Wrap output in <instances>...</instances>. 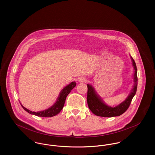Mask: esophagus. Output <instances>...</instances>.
Listing matches in <instances>:
<instances>
[{"mask_svg":"<svg viewBox=\"0 0 155 155\" xmlns=\"http://www.w3.org/2000/svg\"><path fill=\"white\" fill-rule=\"evenodd\" d=\"M86 81H87V79L85 77H81L79 79V82H85Z\"/></svg>","mask_w":155,"mask_h":155,"instance_id":"34e87169","label":"esophagus"}]
</instances>
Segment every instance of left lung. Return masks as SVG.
<instances>
[{
	"mask_svg": "<svg viewBox=\"0 0 155 155\" xmlns=\"http://www.w3.org/2000/svg\"><path fill=\"white\" fill-rule=\"evenodd\" d=\"M133 65L135 70L134 71V86L132 92L128 96L125 101L116 107H110L104 104L100 97L96 95V92L91 85L87 84L88 92H87V103L89 108L91 111L96 116L104 117H111L115 116H119L123 114L127 110L132 101L133 97L135 95L137 84H138V77H137V68L135 61L132 57H131Z\"/></svg>",
	"mask_w": 155,
	"mask_h": 155,
	"instance_id": "obj_1",
	"label": "left lung"
}]
</instances>
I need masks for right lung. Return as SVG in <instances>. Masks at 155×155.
Wrapping results in <instances>:
<instances>
[{
	"instance_id": "add662e5",
	"label": "right lung",
	"mask_w": 155,
	"mask_h": 155,
	"mask_svg": "<svg viewBox=\"0 0 155 155\" xmlns=\"http://www.w3.org/2000/svg\"><path fill=\"white\" fill-rule=\"evenodd\" d=\"M75 86H76L75 82H73L66 86L60 92L58 99L56 103L54 104V105L52 106V107H51L50 108L45 110L34 112V111L28 110L22 105L21 106L25 110L31 114H34L39 117H51L57 115L60 113V111L62 110L65 103L67 96Z\"/></svg>"
}]
</instances>
